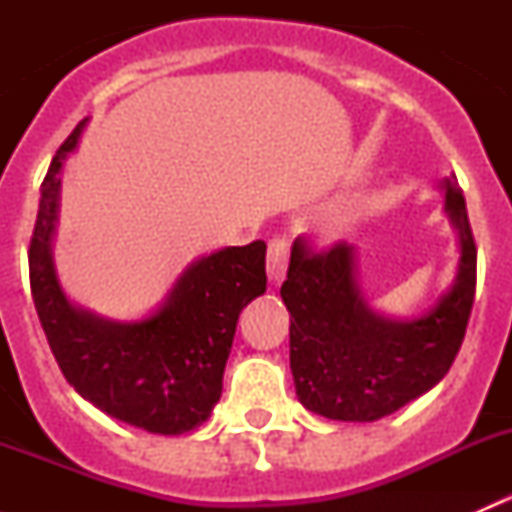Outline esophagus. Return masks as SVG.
Wrapping results in <instances>:
<instances>
[{
    "label": "esophagus",
    "mask_w": 512,
    "mask_h": 512,
    "mask_svg": "<svg viewBox=\"0 0 512 512\" xmlns=\"http://www.w3.org/2000/svg\"><path fill=\"white\" fill-rule=\"evenodd\" d=\"M287 260H289V240L287 237H275L267 247V275L275 285H280L285 280L287 272Z\"/></svg>",
    "instance_id": "esophagus-1"
}]
</instances>
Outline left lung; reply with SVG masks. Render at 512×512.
I'll return each mask as SVG.
<instances>
[{
	"mask_svg": "<svg viewBox=\"0 0 512 512\" xmlns=\"http://www.w3.org/2000/svg\"><path fill=\"white\" fill-rule=\"evenodd\" d=\"M441 190L461 257L451 289L416 319L369 307L352 245L312 252L307 240H294L280 294L289 312V369L304 409L334 421H379L448 374L476 297V242L456 178L443 180Z\"/></svg>",
	"mask_w": 512,
	"mask_h": 512,
	"instance_id": "obj_1",
	"label": "left lung"
}]
</instances>
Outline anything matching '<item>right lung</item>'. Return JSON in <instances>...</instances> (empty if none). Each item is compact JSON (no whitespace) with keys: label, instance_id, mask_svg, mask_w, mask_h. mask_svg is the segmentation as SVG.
<instances>
[{"label":"right lung","instance_id":"right-lung-1","mask_svg":"<svg viewBox=\"0 0 512 512\" xmlns=\"http://www.w3.org/2000/svg\"><path fill=\"white\" fill-rule=\"evenodd\" d=\"M86 118L56 151L41 183L29 245V282L39 322L66 381L128 426L180 436L208 421L223 394V371L237 317L265 294L262 240L223 247L185 267L156 312L113 322L66 297L54 267L61 168L79 146Z\"/></svg>","mask_w":512,"mask_h":512}]
</instances>
